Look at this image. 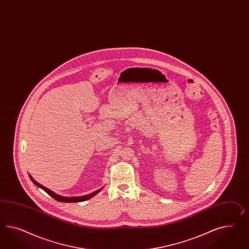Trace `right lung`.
I'll return each mask as SVG.
<instances>
[{
  "label": "right lung",
  "mask_w": 249,
  "mask_h": 249,
  "mask_svg": "<svg viewBox=\"0 0 249 249\" xmlns=\"http://www.w3.org/2000/svg\"><path fill=\"white\" fill-rule=\"evenodd\" d=\"M30 177V178L32 179V181L34 182V184L37 186V187H39V188H41V189H43L46 193H48L49 195L51 196H53L54 199H56V200H58V201L61 202H70V203H71V202H81V201H85V200H88V199H89L90 197H92L93 196L96 195L97 193H99L100 191L101 190V188H100L99 190H97V191H95L93 193H91V194H89V195L86 196H77V197H68V196H62L57 195V194H55L54 192H53L52 190H50L49 188H45L44 186H42V185H40V183H38L37 181H35L34 178H33V177L31 175H29Z\"/></svg>",
  "instance_id": "right-lung-1"
}]
</instances>
